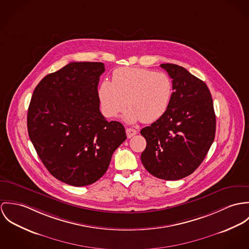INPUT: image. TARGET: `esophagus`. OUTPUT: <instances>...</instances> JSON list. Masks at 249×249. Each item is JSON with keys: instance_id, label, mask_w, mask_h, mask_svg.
Instances as JSON below:
<instances>
[{"instance_id": "34e87169", "label": "esophagus", "mask_w": 249, "mask_h": 249, "mask_svg": "<svg viewBox=\"0 0 249 249\" xmlns=\"http://www.w3.org/2000/svg\"><path fill=\"white\" fill-rule=\"evenodd\" d=\"M126 134H127L128 138H131L138 134V131L135 130V129H132V128H127L126 129Z\"/></svg>"}]
</instances>
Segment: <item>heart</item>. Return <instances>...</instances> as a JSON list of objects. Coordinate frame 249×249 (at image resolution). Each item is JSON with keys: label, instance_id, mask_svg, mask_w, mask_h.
<instances>
[{"label": "heart", "instance_id": "b5f03b06", "mask_svg": "<svg viewBox=\"0 0 249 249\" xmlns=\"http://www.w3.org/2000/svg\"><path fill=\"white\" fill-rule=\"evenodd\" d=\"M173 92V81L164 72L122 67L113 71L111 82L105 80L100 84L98 97L102 112L108 118L125 111L128 103L126 122L153 123L168 111Z\"/></svg>", "mask_w": 249, "mask_h": 249}]
</instances>
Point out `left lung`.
I'll use <instances>...</instances> for the list:
<instances>
[{"label":"left lung","instance_id":"left-lung-1","mask_svg":"<svg viewBox=\"0 0 249 249\" xmlns=\"http://www.w3.org/2000/svg\"><path fill=\"white\" fill-rule=\"evenodd\" d=\"M160 67L173 80V98L165 114L140 131L147 142L141 162L159 178L178 180L206 157L215 138L216 115L206 84L183 67Z\"/></svg>","mask_w":249,"mask_h":249}]
</instances>
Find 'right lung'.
Masks as SVG:
<instances>
[{"instance_id":"obj_1","label":"right lung","mask_w":249,"mask_h":249,"mask_svg":"<svg viewBox=\"0 0 249 249\" xmlns=\"http://www.w3.org/2000/svg\"><path fill=\"white\" fill-rule=\"evenodd\" d=\"M101 62H72L45 76L28 111L29 138L48 171L60 181L86 186L108 170L127 138L124 126L99 110Z\"/></svg>"}]
</instances>
